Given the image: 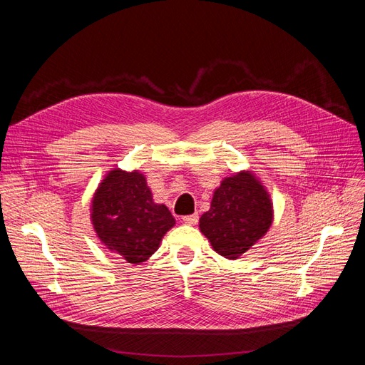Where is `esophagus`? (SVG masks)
Listing matches in <instances>:
<instances>
[{"label":"esophagus","instance_id":"34e87169","mask_svg":"<svg viewBox=\"0 0 365 365\" xmlns=\"http://www.w3.org/2000/svg\"><path fill=\"white\" fill-rule=\"evenodd\" d=\"M197 219H200V216L197 215H189V216H182V222L187 224V225H195L197 222Z\"/></svg>","mask_w":365,"mask_h":365}]
</instances>
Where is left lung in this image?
<instances>
[{
  "instance_id": "left-lung-1",
  "label": "left lung",
  "mask_w": 365,
  "mask_h": 365,
  "mask_svg": "<svg viewBox=\"0 0 365 365\" xmlns=\"http://www.w3.org/2000/svg\"><path fill=\"white\" fill-rule=\"evenodd\" d=\"M272 220L269 193L251 170H242L215 190L200 230L217 254L235 260L268 233Z\"/></svg>"
}]
</instances>
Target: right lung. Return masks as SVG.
Returning <instances> with one entry per match:
<instances>
[{"label":"right lung","instance_id":"add662e5","mask_svg":"<svg viewBox=\"0 0 365 365\" xmlns=\"http://www.w3.org/2000/svg\"><path fill=\"white\" fill-rule=\"evenodd\" d=\"M91 222L97 237L128 263L146 262L175 225L164 204L153 202L140 170H109L91 201Z\"/></svg>","mask_w":365,"mask_h":365}]
</instances>
